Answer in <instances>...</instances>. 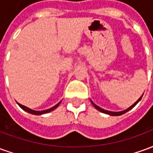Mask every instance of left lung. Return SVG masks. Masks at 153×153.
Returning a JSON list of instances; mask_svg holds the SVG:
<instances>
[{
  "label": "left lung",
  "instance_id": "8db88e82",
  "mask_svg": "<svg viewBox=\"0 0 153 153\" xmlns=\"http://www.w3.org/2000/svg\"><path fill=\"white\" fill-rule=\"evenodd\" d=\"M143 95H142V96L140 97H139L138 100H137V102H136L134 103V104H133L131 106H129L128 109L125 110V111H116V112H115V111H106V110H104V109H102V108L99 107L98 106H97L96 104H94V103H93L92 101H91V102H92V104L93 105V106H94V107H95L97 110H98L99 111H101V112L105 113V114H107V115H113V116H118V115H123V114H125V113H126L127 111H130L132 108H134V106H136L137 104H138V102H139V101L142 99V97H143Z\"/></svg>",
  "mask_w": 153,
  "mask_h": 153
}]
</instances>
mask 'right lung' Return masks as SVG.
<instances>
[{
	"instance_id": "1",
	"label": "right lung",
	"mask_w": 153,
	"mask_h": 153,
	"mask_svg": "<svg viewBox=\"0 0 153 153\" xmlns=\"http://www.w3.org/2000/svg\"><path fill=\"white\" fill-rule=\"evenodd\" d=\"M60 102H61V101H60V102L57 103L56 105V106H54L53 107H51V108H50V109L44 110V111H34V110H32V109H30V108H28V107H27V106H23V105L19 104V103H18V105L20 106V107H21L22 109L24 110V111H27V112L30 113V114H33V115H43V114H47V113H49V112H51V111H54V110L56 108L57 106L60 105Z\"/></svg>"
}]
</instances>
